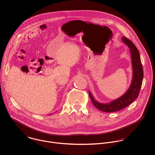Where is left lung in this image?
I'll use <instances>...</instances> for the list:
<instances>
[{"instance_id":"left-lung-1","label":"left lung","mask_w":155,"mask_h":155,"mask_svg":"<svg viewBox=\"0 0 155 155\" xmlns=\"http://www.w3.org/2000/svg\"><path fill=\"white\" fill-rule=\"evenodd\" d=\"M122 40L128 46L130 50L133 68L132 81L130 87L123 95L109 103L103 104L97 101L92 94L89 92V95L93 104L95 107L103 112H114L126 107L138 98L142 86L144 73L140 52L131 40L126 37H123Z\"/></svg>"}]
</instances>
